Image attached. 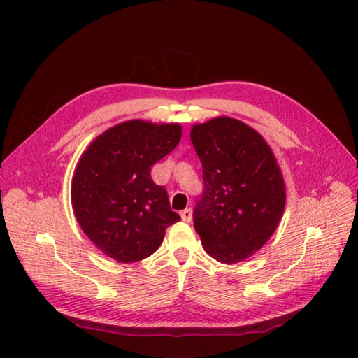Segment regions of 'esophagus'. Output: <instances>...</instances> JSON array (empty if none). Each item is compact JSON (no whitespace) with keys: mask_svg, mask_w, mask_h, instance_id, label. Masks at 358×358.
<instances>
[{"mask_svg":"<svg viewBox=\"0 0 358 358\" xmlns=\"http://www.w3.org/2000/svg\"><path fill=\"white\" fill-rule=\"evenodd\" d=\"M180 215H181V218H183V222H186V223H191L192 222V209L191 208L181 210Z\"/></svg>","mask_w":358,"mask_h":358,"instance_id":"1","label":"esophagus"}]
</instances>
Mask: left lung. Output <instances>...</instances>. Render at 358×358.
<instances>
[{
	"instance_id": "8db88e82",
	"label": "left lung",
	"mask_w": 358,
	"mask_h": 358,
	"mask_svg": "<svg viewBox=\"0 0 358 358\" xmlns=\"http://www.w3.org/2000/svg\"><path fill=\"white\" fill-rule=\"evenodd\" d=\"M204 192L194 227L215 260L234 264L262 249L278 227L286 185L262 134L240 120L215 117L191 127Z\"/></svg>"
}]
</instances>
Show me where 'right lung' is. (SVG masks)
Returning <instances> with one entry per match:
<instances>
[{
	"label": "right lung",
	"instance_id": "1",
	"mask_svg": "<svg viewBox=\"0 0 358 358\" xmlns=\"http://www.w3.org/2000/svg\"><path fill=\"white\" fill-rule=\"evenodd\" d=\"M180 123L129 120L90 141L75 167L71 201L86 237L120 263H135L162 245L180 222L150 167L177 146Z\"/></svg>",
	"mask_w": 358,
	"mask_h": 358
}]
</instances>
